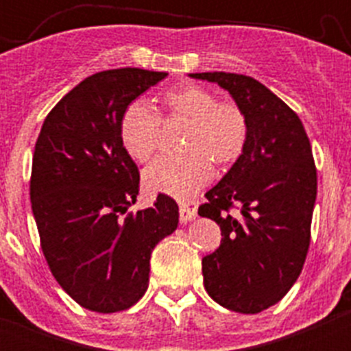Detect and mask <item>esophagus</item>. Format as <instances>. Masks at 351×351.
Listing matches in <instances>:
<instances>
[{
	"instance_id": "esophagus-1",
	"label": "esophagus",
	"mask_w": 351,
	"mask_h": 351,
	"mask_svg": "<svg viewBox=\"0 0 351 351\" xmlns=\"http://www.w3.org/2000/svg\"><path fill=\"white\" fill-rule=\"evenodd\" d=\"M197 217V204L192 200L180 202V221L189 222Z\"/></svg>"
}]
</instances>
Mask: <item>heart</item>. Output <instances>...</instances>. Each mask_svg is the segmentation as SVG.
<instances>
[{"label":"heart","instance_id":"1","mask_svg":"<svg viewBox=\"0 0 351 351\" xmlns=\"http://www.w3.org/2000/svg\"><path fill=\"white\" fill-rule=\"evenodd\" d=\"M171 115L190 120L182 156H159L144 169V185L151 192L186 198L195 195L214 176V162L231 165L243 154L247 120L232 101H217L212 91L182 84L162 95ZM120 137L127 153L144 162L158 149L161 117L147 101H132L120 120Z\"/></svg>","mask_w":351,"mask_h":351}]
</instances>
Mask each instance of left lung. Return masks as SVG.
Segmentation results:
<instances>
[{"mask_svg":"<svg viewBox=\"0 0 351 351\" xmlns=\"http://www.w3.org/2000/svg\"><path fill=\"white\" fill-rule=\"evenodd\" d=\"M190 77L228 90L247 120L243 154L198 207L222 234L202 260L205 290L226 309L261 313L295 284L309 250L317 193L309 137L297 113L260 81L222 71ZM234 204L238 218L228 214Z\"/></svg>","mask_w":351,"mask_h":351,"instance_id":"obj_1","label":"left lung"}]
</instances>
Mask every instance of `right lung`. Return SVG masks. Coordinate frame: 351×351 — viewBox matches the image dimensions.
I'll use <instances>...</instances> for the list:
<instances>
[{"instance_id":"1","label":"right lung","mask_w":351,"mask_h":351,"mask_svg":"<svg viewBox=\"0 0 351 351\" xmlns=\"http://www.w3.org/2000/svg\"><path fill=\"white\" fill-rule=\"evenodd\" d=\"M166 76L122 67L86 77L49 112L35 143L30 200L42 251L58 284L95 313L144 295L151 253L178 226V205L162 193L129 212L139 169L120 137L125 108Z\"/></svg>"}]
</instances>
